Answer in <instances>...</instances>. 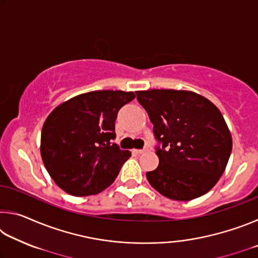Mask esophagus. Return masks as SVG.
Segmentation results:
<instances>
[{
    "mask_svg": "<svg viewBox=\"0 0 258 258\" xmlns=\"http://www.w3.org/2000/svg\"><path fill=\"white\" fill-rule=\"evenodd\" d=\"M148 149H149V147L148 146H146L145 148H143V149H135V150H133L135 154H142V152H145V151H147Z\"/></svg>",
    "mask_w": 258,
    "mask_h": 258,
    "instance_id": "esophagus-1",
    "label": "esophagus"
}]
</instances>
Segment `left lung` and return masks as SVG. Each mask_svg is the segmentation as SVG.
<instances>
[{
  "instance_id": "8db88e82",
  "label": "left lung",
  "mask_w": 258,
  "mask_h": 258,
  "mask_svg": "<svg viewBox=\"0 0 258 258\" xmlns=\"http://www.w3.org/2000/svg\"><path fill=\"white\" fill-rule=\"evenodd\" d=\"M154 135L159 165L147 172L152 187L180 202L198 198L212 189L228 164L232 138L221 111L190 91H139Z\"/></svg>"
}]
</instances>
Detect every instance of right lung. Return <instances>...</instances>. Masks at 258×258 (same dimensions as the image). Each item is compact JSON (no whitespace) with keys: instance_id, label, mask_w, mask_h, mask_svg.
I'll return each mask as SVG.
<instances>
[{"instance_id":"right-lung-1","label":"right lung","mask_w":258,"mask_h":258,"mask_svg":"<svg viewBox=\"0 0 258 258\" xmlns=\"http://www.w3.org/2000/svg\"><path fill=\"white\" fill-rule=\"evenodd\" d=\"M135 98L124 91H92L61 103L47 117L41 155L56 185L76 197L97 195L131 157L113 142L119 109Z\"/></svg>"}]
</instances>
